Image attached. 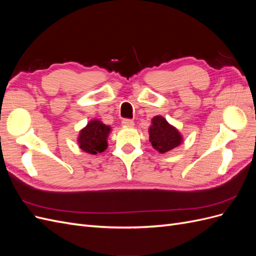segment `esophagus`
I'll return each instance as SVG.
<instances>
[{
  "mask_svg": "<svg viewBox=\"0 0 256 256\" xmlns=\"http://www.w3.org/2000/svg\"><path fill=\"white\" fill-rule=\"evenodd\" d=\"M122 125L124 127H134V122L131 120H122Z\"/></svg>",
  "mask_w": 256,
  "mask_h": 256,
  "instance_id": "esophagus-1",
  "label": "esophagus"
}]
</instances>
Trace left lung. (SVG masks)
Here are the masks:
<instances>
[{"label":"left lung","mask_w":256,"mask_h":256,"mask_svg":"<svg viewBox=\"0 0 256 256\" xmlns=\"http://www.w3.org/2000/svg\"><path fill=\"white\" fill-rule=\"evenodd\" d=\"M148 134L152 146L160 154L172 150L182 143V134L161 115L152 118Z\"/></svg>","instance_id":"1"}]
</instances>
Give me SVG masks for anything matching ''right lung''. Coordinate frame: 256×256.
<instances>
[{
	"label": "right lung",
	"mask_w": 256,
	"mask_h": 256,
	"mask_svg": "<svg viewBox=\"0 0 256 256\" xmlns=\"http://www.w3.org/2000/svg\"><path fill=\"white\" fill-rule=\"evenodd\" d=\"M110 132V126L100 120H90L88 125L80 130L76 142L83 152L97 154L108 148V136Z\"/></svg>",
	"instance_id": "add662e5"
}]
</instances>
